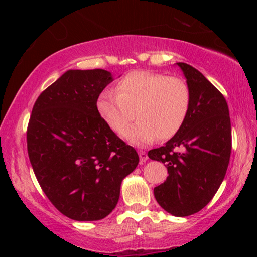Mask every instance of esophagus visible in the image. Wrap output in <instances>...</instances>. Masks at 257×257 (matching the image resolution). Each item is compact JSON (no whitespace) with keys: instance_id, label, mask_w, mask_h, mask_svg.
<instances>
[{"instance_id":"34e87169","label":"esophagus","mask_w":257,"mask_h":257,"mask_svg":"<svg viewBox=\"0 0 257 257\" xmlns=\"http://www.w3.org/2000/svg\"><path fill=\"white\" fill-rule=\"evenodd\" d=\"M138 153H139V158H140V164H144L145 163V161L149 159V157H147V153L145 152V151H138Z\"/></svg>"}]
</instances>
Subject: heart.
Segmentation results:
<instances>
[{"label":"heart","instance_id":"heart-1","mask_svg":"<svg viewBox=\"0 0 257 257\" xmlns=\"http://www.w3.org/2000/svg\"><path fill=\"white\" fill-rule=\"evenodd\" d=\"M191 107V90L184 79L165 73L138 70L128 72L115 84V92L104 90L97 99V111L114 132L136 145L152 143L159 137L177 135Z\"/></svg>","mask_w":257,"mask_h":257}]
</instances>
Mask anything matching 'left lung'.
<instances>
[{
    "label": "left lung",
    "instance_id": "8db88e82",
    "mask_svg": "<svg viewBox=\"0 0 257 257\" xmlns=\"http://www.w3.org/2000/svg\"><path fill=\"white\" fill-rule=\"evenodd\" d=\"M191 90L186 121L150 159L167 167L164 184L154 187L157 202L174 216H188L207 206L222 184L231 152L229 108L223 94L199 70L177 63Z\"/></svg>",
    "mask_w": 257,
    "mask_h": 257
}]
</instances>
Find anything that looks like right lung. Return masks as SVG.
Returning <instances> with one entry per match:
<instances>
[{
  "mask_svg": "<svg viewBox=\"0 0 257 257\" xmlns=\"http://www.w3.org/2000/svg\"><path fill=\"white\" fill-rule=\"evenodd\" d=\"M111 73L69 70L35 101L27 128L28 156L42 191L63 215L97 221L117 206L137 151L108 127L97 99Z\"/></svg>",
  "mask_w": 257,
  "mask_h": 257,
  "instance_id": "right-lung-1",
  "label": "right lung"
}]
</instances>
